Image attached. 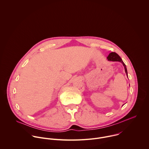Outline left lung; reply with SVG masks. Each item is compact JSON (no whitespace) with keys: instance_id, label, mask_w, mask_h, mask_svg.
Segmentation results:
<instances>
[{"instance_id":"left-lung-1","label":"left lung","mask_w":149,"mask_h":149,"mask_svg":"<svg viewBox=\"0 0 149 149\" xmlns=\"http://www.w3.org/2000/svg\"><path fill=\"white\" fill-rule=\"evenodd\" d=\"M107 59L108 61H119V62H121L124 67H125V72H126V73L127 76V68H126V65L125 64V63L123 62L122 60L121 59V58L120 57V56L116 53L115 52H111L109 54V55L107 57Z\"/></svg>"}]
</instances>
